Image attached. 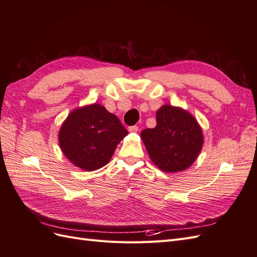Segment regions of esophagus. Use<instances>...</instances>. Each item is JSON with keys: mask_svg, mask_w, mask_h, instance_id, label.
Instances as JSON below:
<instances>
[{"mask_svg": "<svg viewBox=\"0 0 257 257\" xmlns=\"http://www.w3.org/2000/svg\"><path fill=\"white\" fill-rule=\"evenodd\" d=\"M128 132H131V133H137V132H138V126H136V125L130 126L128 127Z\"/></svg>", "mask_w": 257, "mask_h": 257, "instance_id": "1", "label": "esophagus"}]
</instances>
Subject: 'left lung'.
<instances>
[{
  "instance_id": "left-lung-1",
  "label": "left lung",
  "mask_w": 257,
  "mask_h": 257,
  "mask_svg": "<svg viewBox=\"0 0 257 257\" xmlns=\"http://www.w3.org/2000/svg\"><path fill=\"white\" fill-rule=\"evenodd\" d=\"M151 161L165 173L188 169L203 149V130L194 115L181 107L163 105L157 111V126L142 132Z\"/></svg>"
}]
</instances>
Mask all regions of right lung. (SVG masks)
Listing matches in <instances>:
<instances>
[{
    "instance_id": "right-lung-1",
    "label": "right lung",
    "mask_w": 257,
    "mask_h": 257,
    "mask_svg": "<svg viewBox=\"0 0 257 257\" xmlns=\"http://www.w3.org/2000/svg\"><path fill=\"white\" fill-rule=\"evenodd\" d=\"M127 135L119 118L94 103L72 110L59 131L62 152L77 167L93 172L109 163Z\"/></svg>"
}]
</instances>
